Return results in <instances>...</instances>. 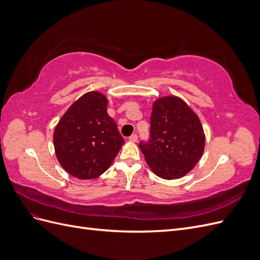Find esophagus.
Segmentation results:
<instances>
[{
  "label": "esophagus",
  "mask_w": 260,
  "mask_h": 260,
  "mask_svg": "<svg viewBox=\"0 0 260 260\" xmlns=\"http://www.w3.org/2000/svg\"><path fill=\"white\" fill-rule=\"evenodd\" d=\"M129 141H130V142L136 143L137 141H138V136H137V135H132V136L129 138Z\"/></svg>",
  "instance_id": "1"
}]
</instances>
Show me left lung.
I'll list each match as a JSON object with an SVG mask.
<instances>
[{"mask_svg": "<svg viewBox=\"0 0 260 260\" xmlns=\"http://www.w3.org/2000/svg\"><path fill=\"white\" fill-rule=\"evenodd\" d=\"M206 137L200 118L176 95L154 101L151 140L139 147L148 167L165 180L180 179L198 164L205 149Z\"/></svg>", "mask_w": 260, "mask_h": 260, "instance_id": "8db88e82", "label": "left lung"}]
</instances>
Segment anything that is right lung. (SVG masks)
I'll use <instances>...</instances> for the list:
<instances>
[{"mask_svg":"<svg viewBox=\"0 0 260 260\" xmlns=\"http://www.w3.org/2000/svg\"><path fill=\"white\" fill-rule=\"evenodd\" d=\"M103 93H84L70 105L54 129L56 158L69 175L80 180L100 177L109 168L124 141L107 114Z\"/></svg>","mask_w":260,"mask_h":260,"instance_id":"obj_1","label":"right lung"}]
</instances>
